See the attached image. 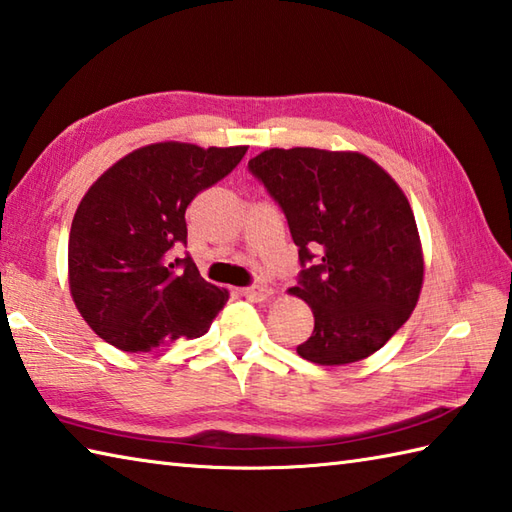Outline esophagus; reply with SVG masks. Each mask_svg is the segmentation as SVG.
Segmentation results:
<instances>
[{
  "label": "esophagus",
  "instance_id": "esophagus-1",
  "mask_svg": "<svg viewBox=\"0 0 512 512\" xmlns=\"http://www.w3.org/2000/svg\"><path fill=\"white\" fill-rule=\"evenodd\" d=\"M241 296H245L247 300L252 302H263L271 296V289L267 285H254V287H245L241 289Z\"/></svg>",
  "mask_w": 512,
  "mask_h": 512
}]
</instances>
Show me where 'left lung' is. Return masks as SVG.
<instances>
[{
    "mask_svg": "<svg viewBox=\"0 0 512 512\" xmlns=\"http://www.w3.org/2000/svg\"><path fill=\"white\" fill-rule=\"evenodd\" d=\"M287 216L300 263L289 294L314 311L298 356L322 367L369 358L411 318L424 283V252L402 187L353 150L271 148L249 159Z\"/></svg>",
    "mask_w": 512,
    "mask_h": 512,
    "instance_id": "1",
    "label": "left lung"
}]
</instances>
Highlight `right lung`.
I'll use <instances>...</instances> for the list:
<instances>
[{"label": "right lung", "instance_id": "add662e5", "mask_svg": "<svg viewBox=\"0 0 512 512\" xmlns=\"http://www.w3.org/2000/svg\"><path fill=\"white\" fill-rule=\"evenodd\" d=\"M247 145L161 141L125 154L88 187L72 218L68 285L81 318L121 351L198 338L229 298L170 249L187 241L192 198L232 172Z\"/></svg>", "mask_w": 512, "mask_h": 512}]
</instances>
